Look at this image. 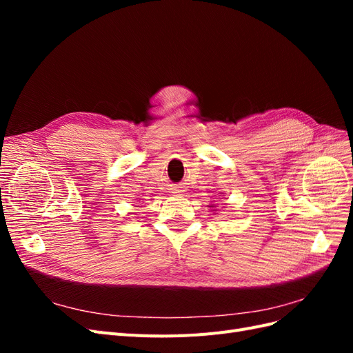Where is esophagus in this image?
I'll return each instance as SVG.
<instances>
[{
  "label": "esophagus",
  "instance_id": "1",
  "mask_svg": "<svg viewBox=\"0 0 353 353\" xmlns=\"http://www.w3.org/2000/svg\"><path fill=\"white\" fill-rule=\"evenodd\" d=\"M181 191H183V190H181V187H176V188H174V193H181Z\"/></svg>",
  "mask_w": 353,
  "mask_h": 353
}]
</instances>
